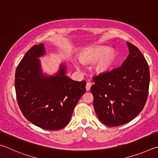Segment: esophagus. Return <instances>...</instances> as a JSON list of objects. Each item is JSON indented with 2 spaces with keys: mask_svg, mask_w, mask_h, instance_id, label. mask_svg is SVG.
I'll return each mask as SVG.
<instances>
[{
  "mask_svg": "<svg viewBox=\"0 0 158 158\" xmlns=\"http://www.w3.org/2000/svg\"><path fill=\"white\" fill-rule=\"evenodd\" d=\"M91 85H92V84L90 82H87L86 85H85V89H86V90H90V87H91Z\"/></svg>",
  "mask_w": 158,
  "mask_h": 158,
  "instance_id": "34e87169",
  "label": "esophagus"
}]
</instances>
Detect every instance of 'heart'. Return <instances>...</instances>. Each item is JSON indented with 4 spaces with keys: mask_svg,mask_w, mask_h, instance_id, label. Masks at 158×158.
<instances>
[{
    "mask_svg": "<svg viewBox=\"0 0 158 158\" xmlns=\"http://www.w3.org/2000/svg\"><path fill=\"white\" fill-rule=\"evenodd\" d=\"M116 54L114 51L109 50L106 47H95L85 49L80 56L83 63L98 61L95 69L98 73H105L109 71L114 63Z\"/></svg>",
    "mask_w": 158,
    "mask_h": 158,
    "instance_id": "heart-1",
    "label": "heart"
}]
</instances>
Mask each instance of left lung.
<instances>
[{"instance_id": "obj_1", "label": "left lung", "mask_w": 158, "mask_h": 158, "mask_svg": "<svg viewBox=\"0 0 158 158\" xmlns=\"http://www.w3.org/2000/svg\"><path fill=\"white\" fill-rule=\"evenodd\" d=\"M127 44L130 53L121 67L93 77V106L99 120L109 127L133 120L142 111L148 95V63L137 47Z\"/></svg>"}]
</instances>
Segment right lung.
Segmentation results:
<instances>
[{
    "instance_id": "right-lung-1",
    "label": "right lung",
    "mask_w": 158,
    "mask_h": 158,
    "mask_svg": "<svg viewBox=\"0 0 158 158\" xmlns=\"http://www.w3.org/2000/svg\"><path fill=\"white\" fill-rule=\"evenodd\" d=\"M44 53V44L34 45L26 53L16 69V95L26 119L42 129L58 130L69 123L86 82L66 76L63 64L56 75H45L38 58Z\"/></svg>"
}]
</instances>
